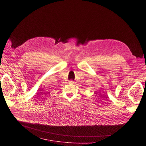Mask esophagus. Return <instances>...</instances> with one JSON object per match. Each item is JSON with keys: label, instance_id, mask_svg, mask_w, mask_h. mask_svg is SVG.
I'll return each mask as SVG.
<instances>
[{"label": "esophagus", "instance_id": "obj_1", "mask_svg": "<svg viewBox=\"0 0 146 146\" xmlns=\"http://www.w3.org/2000/svg\"><path fill=\"white\" fill-rule=\"evenodd\" d=\"M69 84H73V83H74V81L71 80V81H69Z\"/></svg>", "mask_w": 146, "mask_h": 146}]
</instances>
